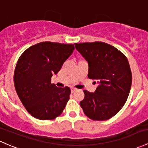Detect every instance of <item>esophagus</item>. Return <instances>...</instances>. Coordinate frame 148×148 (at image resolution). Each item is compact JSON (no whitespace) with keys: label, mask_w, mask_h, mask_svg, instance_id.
I'll return each mask as SVG.
<instances>
[{"label":"esophagus","mask_w":148,"mask_h":148,"mask_svg":"<svg viewBox=\"0 0 148 148\" xmlns=\"http://www.w3.org/2000/svg\"><path fill=\"white\" fill-rule=\"evenodd\" d=\"M77 88H74V87H71V93L75 92V91H77Z\"/></svg>","instance_id":"1"}]
</instances>
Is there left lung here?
I'll list each match as a JSON object with an SVG mask.
<instances>
[{
	"instance_id": "1",
	"label": "left lung",
	"mask_w": 148,
	"mask_h": 148,
	"mask_svg": "<svg viewBox=\"0 0 148 148\" xmlns=\"http://www.w3.org/2000/svg\"><path fill=\"white\" fill-rule=\"evenodd\" d=\"M74 45L88 62V77L99 83L94 93L84 91L85 96L81 107L90 119H111L123 108L131 88L132 73L127 57L102 42Z\"/></svg>"
}]
</instances>
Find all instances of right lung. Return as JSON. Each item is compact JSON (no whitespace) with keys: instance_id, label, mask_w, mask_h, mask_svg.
<instances>
[{"instance_id":"obj_1","label":"right lung","mask_w":148,"mask_h":148,"mask_svg":"<svg viewBox=\"0 0 148 148\" xmlns=\"http://www.w3.org/2000/svg\"><path fill=\"white\" fill-rule=\"evenodd\" d=\"M74 45L42 42L26 49L14 72L15 91L27 112L39 120L60 116L69 99V87L51 83L62 64L72 54Z\"/></svg>"}]
</instances>
